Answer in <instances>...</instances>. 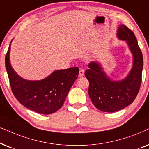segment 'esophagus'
I'll return each instance as SVG.
<instances>
[{
	"label": "esophagus",
	"mask_w": 149,
	"mask_h": 149,
	"mask_svg": "<svg viewBox=\"0 0 149 149\" xmlns=\"http://www.w3.org/2000/svg\"><path fill=\"white\" fill-rule=\"evenodd\" d=\"M84 70L83 69H80V71H79V76L82 77L84 76Z\"/></svg>",
	"instance_id": "esophagus-1"
}]
</instances>
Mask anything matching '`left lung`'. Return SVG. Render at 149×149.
<instances>
[{"label":"left lung","mask_w":149,"mask_h":149,"mask_svg":"<svg viewBox=\"0 0 149 149\" xmlns=\"http://www.w3.org/2000/svg\"><path fill=\"white\" fill-rule=\"evenodd\" d=\"M117 35L127 41L134 56V65L128 76L122 81H111L95 62L89 63V69L85 71L91 102L102 112H116L130 105L139 92L142 82L143 56L134 33L123 24L118 28Z\"/></svg>","instance_id":"1"}]
</instances>
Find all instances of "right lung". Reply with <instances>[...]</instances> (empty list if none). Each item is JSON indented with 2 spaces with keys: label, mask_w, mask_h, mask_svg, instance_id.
Listing matches in <instances>:
<instances>
[{
  "label": "right lung",
  "mask_w": 149,
  "mask_h": 149,
  "mask_svg": "<svg viewBox=\"0 0 149 149\" xmlns=\"http://www.w3.org/2000/svg\"><path fill=\"white\" fill-rule=\"evenodd\" d=\"M9 52L10 45L5 56V66L11 91L17 101L26 108L39 114H50L58 111L78 78V67L55 71L42 80H26L11 66Z\"/></svg>",
  "instance_id": "right-lung-1"
}]
</instances>
